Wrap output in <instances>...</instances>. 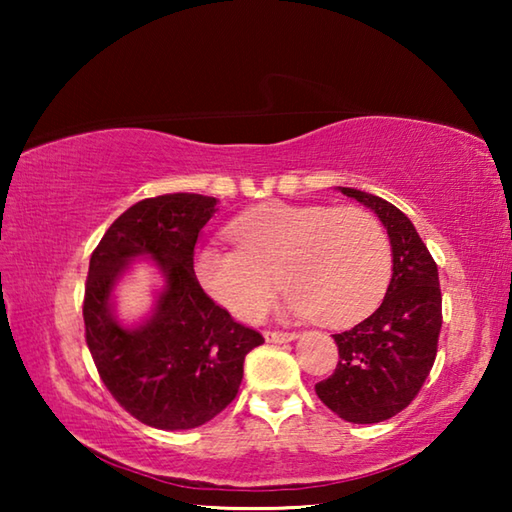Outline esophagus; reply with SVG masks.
Listing matches in <instances>:
<instances>
[{
  "mask_svg": "<svg viewBox=\"0 0 512 512\" xmlns=\"http://www.w3.org/2000/svg\"><path fill=\"white\" fill-rule=\"evenodd\" d=\"M264 339H266V343H289V341H296L298 334H293V332H264Z\"/></svg>",
  "mask_w": 512,
  "mask_h": 512,
  "instance_id": "34e87169",
  "label": "esophagus"
}]
</instances>
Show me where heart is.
<instances>
[{"label":"heart","mask_w":512,"mask_h":512,"mask_svg":"<svg viewBox=\"0 0 512 512\" xmlns=\"http://www.w3.org/2000/svg\"><path fill=\"white\" fill-rule=\"evenodd\" d=\"M237 248H198L203 289L239 320L262 318L282 284L284 314L341 327L368 316L391 280V244L357 207L271 203L230 225Z\"/></svg>","instance_id":"b5f03b06"}]
</instances>
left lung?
Wrapping results in <instances>:
<instances>
[{"mask_svg": "<svg viewBox=\"0 0 512 512\" xmlns=\"http://www.w3.org/2000/svg\"><path fill=\"white\" fill-rule=\"evenodd\" d=\"M339 192L370 207L391 241L393 275L372 314L348 332L334 334L339 366L316 384L327 409L354 424L384 422L420 393L436 361L443 325L438 266L409 216L361 189Z\"/></svg>", "mask_w": 512, "mask_h": 512, "instance_id": "left-lung-1", "label": "left lung"}]
</instances>
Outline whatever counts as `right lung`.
Instances as JSON below:
<instances>
[{
    "instance_id": "add662e5",
    "label": "right lung",
    "mask_w": 512,
    "mask_h": 512,
    "mask_svg": "<svg viewBox=\"0 0 512 512\" xmlns=\"http://www.w3.org/2000/svg\"><path fill=\"white\" fill-rule=\"evenodd\" d=\"M214 212V196L144 198L110 225L90 257L85 341L112 397L155 429H194L219 415L239 391L246 354L264 343L196 280L194 246ZM140 258L159 271L161 287L150 316L128 326L116 316L114 291Z\"/></svg>"
}]
</instances>
